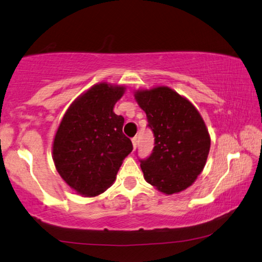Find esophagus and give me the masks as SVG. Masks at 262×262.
Returning <instances> with one entry per match:
<instances>
[{"label":"esophagus","mask_w":262,"mask_h":262,"mask_svg":"<svg viewBox=\"0 0 262 262\" xmlns=\"http://www.w3.org/2000/svg\"><path fill=\"white\" fill-rule=\"evenodd\" d=\"M138 142H139V139L136 138V136H135V138L132 139V143H133V147H134V149L136 148V146H138Z\"/></svg>","instance_id":"34e87169"}]
</instances>
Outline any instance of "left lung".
I'll return each instance as SVG.
<instances>
[{
  "mask_svg": "<svg viewBox=\"0 0 262 262\" xmlns=\"http://www.w3.org/2000/svg\"><path fill=\"white\" fill-rule=\"evenodd\" d=\"M134 95L155 136L150 156L140 161L144 180L165 194L181 192L205 167L211 140L204 120L170 87L139 90Z\"/></svg>",
  "mask_w": 262,
  "mask_h": 262,
  "instance_id": "1",
  "label": "left lung"
}]
</instances>
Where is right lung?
<instances>
[{"mask_svg": "<svg viewBox=\"0 0 262 262\" xmlns=\"http://www.w3.org/2000/svg\"><path fill=\"white\" fill-rule=\"evenodd\" d=\"M124 90L107 82L92 86L71 103L58 127L53 162L65 183L81 196L105 192L133 150L122 133L123 116L113 112Z\"/></svg>", "mask_w": 262, "mask_h": 262, "instance_id": "1", "label": "right lung"}]
</instances>
